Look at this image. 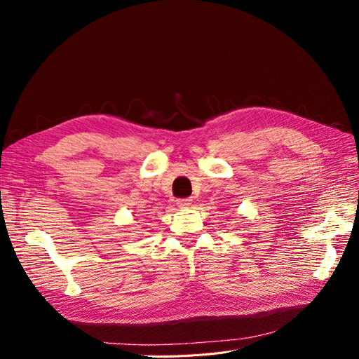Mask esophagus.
<instances>
[{
	"label": "esophagus",
	"mask_w": 359,
	"mask_h": 359,
	"mask_svg": "<svg viewBox=\"0 0 359 359\" xmlns=\"http://www.w3.org/2000/svg\"><path fill=\"white\" fill-rule=\"evenodd\" d=\"M177 205L180 206V208H189V206L191 205V199H178Z\"/></svg>",
	"instance_id": "34e87169"
}]
</instances>
